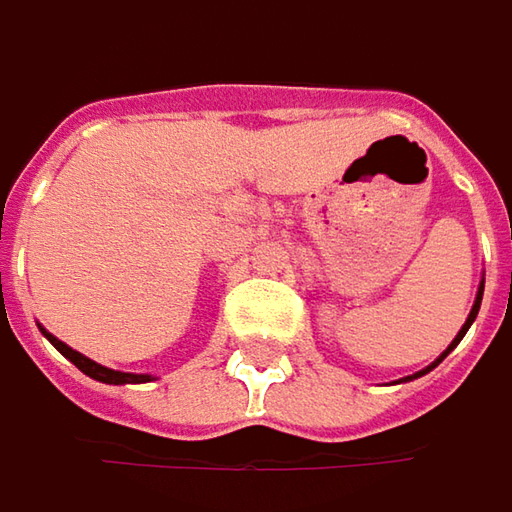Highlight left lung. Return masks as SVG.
<instances>
[{"label": "left lung", "instance_id": "obj_1", "mask_svg": "<svg viewBox=\"0 0 512 512\" xmlns=\"http://www.w3.org/2000/svg\"><path fill=\"white\" fill-rule=\"evenodd\" d=\"M481 296H484V279H481V285H478V294H475L473 308H470V317H467V322H464V325H461V331H458V334H455V340H452V343L447 345V351H444V354H441V357H438V360H435V363H429V366H426V369L418 371V374H412V377H406V380H415V377H421V374H426V371H432V369H435V366H438V363H441V360H444V357H447L449 351H452V348H455V345L461 343V337H464V334H467V328H470V325H473V322H475V317H478V308H481Z\"/></svg>", "mask_w": 512, "mask_h": 512}]
</instances>
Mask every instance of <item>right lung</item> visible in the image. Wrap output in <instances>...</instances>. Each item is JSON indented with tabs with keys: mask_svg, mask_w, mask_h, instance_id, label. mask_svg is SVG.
Masks as SVG:
<instances>
[{
	"mask_svg": "<svg viewBox=\"0 0 512 512\" xmlns=\"http://www.w3.org/2000/svg\"><path fill=\"white\" fill-rule=\"evenodd\" d=\"M39 331L45 334V340L54 345L63 357H68L77 369L83 371V374H89L91 380H100V383H109V386H123V383H149V380H155L152 374H132V371H115V369H106V366H100V363H94L89 360L86 354H80V351H74L71 345H65L63 340H57L54 334H48L42 325H39Z\"/></svg>",
	"mask_w": 512,
	"mask_h": 512,
	"instance_id": "1",
	"label": "right lung"
}]
</instances>
